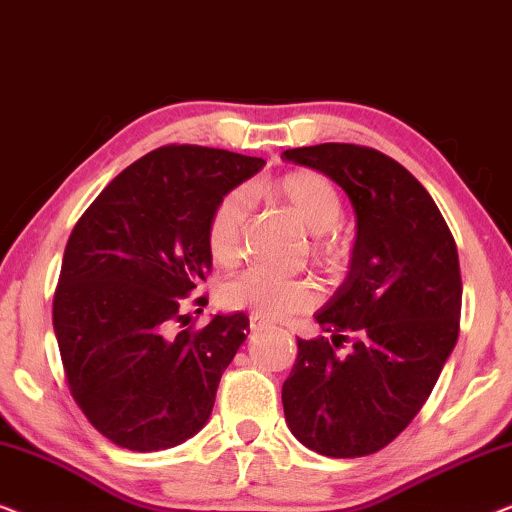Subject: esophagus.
Returning <instances> with one entry per match:
<instances>
[{"mask_svg": "<svg viewBox=\"0 0 512 512\" xmlns=\"http://www.w3.org/2000/svg\"><path fill=\"white\" fill-rule=\"evenodd\" d=\"M249 328L251 333H261L265 328H270V321H265L263 317H258V314H251L249 317Z\"/></svg>", "mask_w": 512, "mask_h": 512, "instance_id": "esophagus-1", "label": "esophagus"}]
</instances>
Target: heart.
Wrapping results in <instances>:
<instances>
[{"mask_svg": "<svg viewBox=\"0 0 512 512\" xmlns=\"http://www.w3.org/2000/svg\"><path fill=\"white\" fill-rule=\"evenodd\" d=\"M268 191L286 202L312 233V256L328 270H340L349 258V240L338 221L342 195L338 186L314 170H293L279 177ZM247 223V198L230 191L216 202L207 221V249L214 263L230 268L240 261ZM221 303L230 310H251L263 319H284L307 312L319 303L321 291L310 277H284L263 268H249L221 284Z\"/></svg>", "mask_w": 512, "mask_h": 512, "instance_id": "obj_1", "label": "heart"}]
</instances>
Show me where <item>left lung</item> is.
Returning <instances> with one entry per match:
<instances>
[{"label":"left lung","mask_w":512,"mask_h":512,"mask_svg":"<svg viewBox=\"0 0 512 512\" xmlns=\"http://www.w3.org/2000/svg\"><path fill=\"white\" fill-rule=\"evenodd\" d=\"M282 158L345 188L359 223L345 284L317 314L328 338H298L284 415L310 450L366 457L415 419L457 345V242L429 191L382 151L331 142Z\"/></svg>","instance_id":"1"}]
</instances>
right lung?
Instances as JSON below:
<instances>
[{"mask_svg":"<svg viewBox=\"0 0 512 512\" xmlns=\"http://www.w3.org/2000/svg\"><path fill=\"white\" fill-rule=\"evenodd\" d=\"M263 165L209 146H160L125 167L76 221L53 328L69 394L114 445L167 450L212 415L249 317L216 314L195 328L184 303L212 270L207 221L216 202ZM193 303L205 307L207 296Z\"/></svg>","mask_w":512,"mask_h":512,"instance_id":"add662e5","label":"right lung"}]
</instances>
